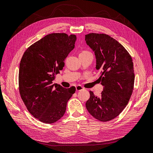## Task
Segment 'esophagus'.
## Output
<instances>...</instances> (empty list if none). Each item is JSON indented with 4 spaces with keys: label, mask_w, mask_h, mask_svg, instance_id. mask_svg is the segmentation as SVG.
Masks as SVG:
<instances>
[{
    "label": "esophagus",
    "mask_w": 153,
    "mask_h": 153,
    "mask_svg": "<svg viewBox=\"0 0 153 153\" xmlns=\"http://www.w3.org/2000/svg\"><path fill=\"white\" fill-rule=\"evenodd\" d=\"M83 89V88L82 86H81V85H77V86H76V91H81Z\"/></svg>",
    "instance_id": "obj_1"
}]
</instances>
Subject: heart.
Instances as JSON below:
<instances>
[{
	"mask_svg": "<svg viewBox=\"0 0 153 153\" xmlns=\"http://www.w3.org/2000/svg\"><path fill=\"white\" fill-rule=\"evenodd\" d=\"M90 53L88 51H83L82 53Z\"/></svg>",
	"mask_w": 153,
	"mask_h": 153,
	"instance_id": "heart-1",
	"label": "heart"
}]
</instances>
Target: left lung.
Instances as JSON below:
<instances>
[{"mask_svg": "<svg viewBox=\"0 0 153 153\" xmlns=\"http://www.w3.org/2000/svg\"><path fill=\"white\" fill-rule=\"evenodd\" d=\"M85 39L95 53V68L100 71L97 80L103 87L99 97L90 91L85 105L94 117L107 122L117 117L131 97L135 78L132 59L124 47L107 34L90 33Z\"/></svg>", "mask_w": 153, "mask_h": 153, "instance_id": "8db88e82", "label": "left lung"}]
</instances>
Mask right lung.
Here are the masks:
<instances>
[{
    "instance_id": "1",
    "label": "right lung",
    "mask_w": 153,
    "mask_h": 153,
    "mask_svg": "<svg viewBox=\"0 0 153 153\" xmlns=\"http://www.w3.org/2000/svg\"><path fill=\"white\" fill-rule=\"evenodd\" d=\"M76 35L52 33L45 36L24 52L19 65V87L28 111L45 124L62 118L75 87L53 84L64 61L74 49Z\"/></svg>"
}]
</instances>
